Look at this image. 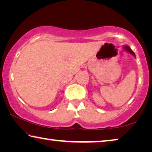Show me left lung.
<instances>
[{"mask_svg": "<svg viewBox=\"0 0 152 152\" xmlns=\"http://www.w3.org/2000/svg\"><path fill=\"white\" fill-rule=\"evenodd\" d=\"M124 48H125V50H127V51H129V52L130 53H132V54L133 55V56H135V53L133 52V51L131 50V48L129 47V46H127V45H125L124 46Z\"/></svg>", "mask_w": 152, "mask_h": 152, "instance_id": "left-lung-1", "label": "left lung"}]
</instances>
